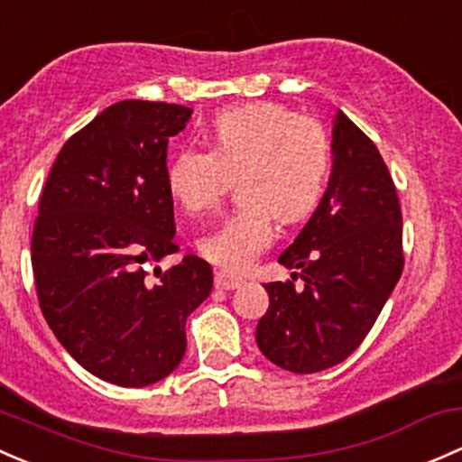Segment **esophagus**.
Segmentation results:
<instances>
[{"label":"esophagus","mask_w":462,"mask_h":462,"mask_svg":"<svg viewBox=\"0 0 462 462\" xmlns=\"http://www.w3.org/2000/svg\"><path fill=\"white\" fill-rule=\"evenodd\" d=\"M244 285V279L236 274H230L226 270H218L215 274V288L217 290H236Z\"/></svg>","instance_id":"1"}]
</instances>
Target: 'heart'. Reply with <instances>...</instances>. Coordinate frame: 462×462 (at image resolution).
<instances>
[{
  "label": "heart",
  "instance_id": "b5f03b06",
  "mask_svg": "<svg viewBox=\"0 0 462 462\" xmlns=\"http://www.w3.org/2000/svg\"><path fill=\"white\" fill-rule=\"evenodd\" d=\"M210 150L186 145L168 163V190L190 215L210 210L230 190L244 203L197 241V250L227 270H247L283 223L312 215L332 168L329 134L320 121L288 106L247 104L210 121Z\"/></svg>",
  "mask_w": 462,
  "mask_h": 462
}]
</instances>
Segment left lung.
<instances>
[{
  "instance_id": "obj_1",
  "label": "left lung",
  "mask_w": 462,
  "mask_h": 462,
  "mask_svg": "<svg viewBox=\"0 0 462 462\" xmlns=\"http://www.w3.org/2000/svg\"><path fill=\"white\" fill-rule=\"evenodd\" d=\"M332 174L319 208L279 263L292 281L265 285L256 346L268 361L314 374L346 361L376 323L402 274V217L376 145L338 110ZM300 269V273H296ZM301 276L304 285L293 288Z\"/></svg>"
}]
</instances>
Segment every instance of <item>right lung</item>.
<instances>
[{
	"mask_svg": "<svg viewBox=\"0 0 462 462\" xmlns=\"http://www.w3.org/2000/svg\"><path fill=\"white\" fill-rule=\"evenodd\" d=\"M192 110L125 99L72 134L39 199L31 259L39 308L84 370L121 387L166 378L186 354V320L212 292L199 256L154 274L179 250L166 183L168 139Z\"/></svg>",
	"mask_w": 462,
	"mask_h": 462,
	"instance_id": "obj_1",
	"label": "right lung"
}]
</instances>
